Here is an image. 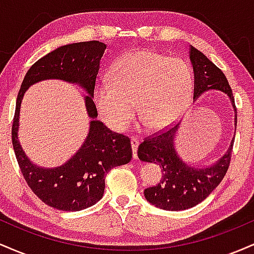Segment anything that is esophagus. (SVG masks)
Wrapping results in <instances>:
<instances>
[{"instance_id":"1","label":"esophagus","mask_w":254,"mask_h":254,"mask_svg":"<svg viewBox=\"0 0 254 254\" xmlns=\"http://www.w3.org/2000/svg\"><path fill=\"white\" fill-rule=\"evenodd\" d=\"M130 142H131V148H132L133 159H137V148H138L139 139L136 138V137H132V138L130 139Z\"/></svg>"}]
</instances>
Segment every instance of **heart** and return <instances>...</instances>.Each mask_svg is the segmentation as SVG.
Listing matches in <instances>:
<instances>
[{"mask_svg":"<svg viewBox=\"0 0 254 254\" xmlns=\"http://www.w3.org/2000/svg\"><path fill=\"white\" fill-rule=\"evenodd\" d=\"M110 78L99 83L94 104L105 123L119 132L133 121L136 106L148 129L168 127L185 110L193 90L192 71L183 60L144 49L119 58Z\"/></svg>","mask_w":254,"mask_h":254,"instance_id":"heart-1","label":"heart"}]
</instances>
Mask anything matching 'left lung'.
I'll list each match as a JSON object with an SVG mask.
<instances>
[{
	"mask_svg": "<svg viewBox=\"0 0 254 254\" xmlns=\"http://www.w3.org/2000/svg\"><path fill=\"white\" fill-rule=\"evenodd\" d=\"M189 57L193 69L194 101L208 90L222 92L229 98L234 109V125L237 130L234 97L224 74L193 46L189 49ZM179 125L180 123H178L159 135L145 138L137 150L141 161L154 162L161 168V180L156 186L145 189L144 197L150 204L164 210H186L203 202L226 176L234 144V138H232L228 149L214 164L209 166L190 164L184 161L176 149Z\"/></svg>",
	"mask_w": 254,
	"mask_h": 254,
	"instance_id": "8db88e82",
	"label": "left lung"
}]
</instances>
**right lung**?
<instances>
[{"instance_id": "right-lung-1", "label": "right lung", "mask_w": 254, "mask_h": 254, "mask_svg": "<svg viewBox=\"0 0 254 254\" xmlns=\"http://www.w3.org/2000/svg\"><path fill=\"white\" fill-rule=\"evenodd\" d=\"M106 45L98 40L63 45L38 60L28 69L16 99L11 139L17 164L31 190L46 205L63 211H78L94 205L104 196L109 171L127 165L132 157L130 139L112 132L100 121L94 101L95 81ZM45 79H62L80 85L91 118L86 139L76 153L57 168H40L32 163L19 144L18 119L25 90Z\"/></svg>"}]
</instances>
